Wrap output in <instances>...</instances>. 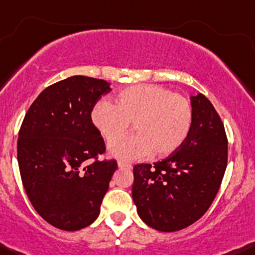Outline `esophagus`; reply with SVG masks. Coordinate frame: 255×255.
Here are the masks:
<instances>
[{
    "instance_id": "34e87169",
    "label": "esophagus",
    "mask_w": 255,
    "mask_h": 255,
    "mask_svg": "<svg viewBox=\"0 0 255 255\" xmlns=\"http://www.w3.org/2000/svg\"><path fill=\"white\" fill-rule=\"evenodd\" d=\"M118 166H119V168H128V169H131V168H132V166H131L130 163H127V162H123V161L118 162Z\"/></svg>"
}]
</instances>
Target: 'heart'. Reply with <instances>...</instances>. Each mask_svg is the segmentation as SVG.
I'll return each instance as SVG.
<instances>
[{
  "mask_svg": "<svg viewBox=\"0 0 255 255\" xmlns=\"http://www.w3.org/2000/svg\"><path fill=\"white\" fill-rule=\"evenodd\" d=\"M94 128L108 143L119 139L133 124L136 135L109 147V153L125 161L153 153L167 157L183 143L193 125V107L182 94L157 85H136L118 93L115 104L101 99L91 112Z\"/></svg>",
  "mask_w": 255,
  "mask_h": 255,
  "instance_id": "1",
  "label": "heart"
}]
</instances>
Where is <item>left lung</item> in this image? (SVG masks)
Instances as JSON below:
<instances>
[{
  "label": "left lung",
  "instance_id": "1",
  "mask_svg": "<svg viewBox=\"0 0 255 255\" xmlns=\"http://www.w3.org/2000/svg\"><path fill=\"white\" fill-rule=\"evenodd\" d=\"M193 125L167 158L133 167L132 199L146 225L175 232L198 221L214 201L226 167L227 136L221 118L204 94L190 97Z\"/></svg>",
  "mask_w": 255,
  "mask_h": 255
}]
</instances>
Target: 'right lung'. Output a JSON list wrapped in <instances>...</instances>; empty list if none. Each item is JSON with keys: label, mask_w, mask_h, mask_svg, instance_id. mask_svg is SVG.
I'll list each match as a JSON object with an SVG mask.
<instances>
[{"label": "right lung", "mask_w": 255, "mask_h": 255, "mask_svg": "<svg viewBox=\"0 0 255 255\" xmlns=\"http://www.w3.org/2000/svg\"><path fill=\"white\" fill-rule=\"evenodd\" d=\"M110 91L107 81L86 76L60 81L39 94L20 127L23 186L35 211L59 230L78 231L96 221L118 168L115 159L98 161L106 145L91 120L93 107Z\"/></svg>", "instance_id": "right-lung-1"}]
</instances>
